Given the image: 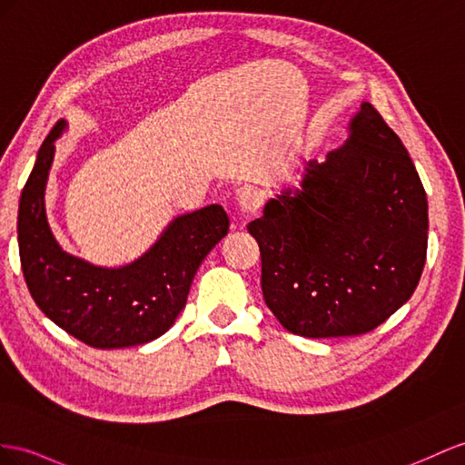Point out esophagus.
I'll return each instance as SVG.
<instances>
[{"mask_svg": "<svg viewBox=\"0 0 465 465\" xmlns=\"http://www.w3.org/2000/svg\"><path fill=\"white\" fill-rule=\"evenodd\" d=\"M235 202H237V206H240V210L245 213V216H249V213H253L261 206L263 198H261L257 190L243 186L235 193Z\"/></svg>", "mask_w": 465, "mask_h": 465, "instance_id": "obj_1", "label": "esophagus"}]
</instances>
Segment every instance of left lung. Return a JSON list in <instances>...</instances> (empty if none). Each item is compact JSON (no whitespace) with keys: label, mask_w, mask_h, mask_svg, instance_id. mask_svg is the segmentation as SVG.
Masks as SVG:
<instances>
[{"label":"left lung","mask_w":465,"mask_h":465,"mask_svg":"<svg viewBox=\"0 0 465 465\" xmlns=\"http://www.w3.org/2000/svg\"><path fill=\"white\" fill-rule=\"evenodd\" d=\"M269 311L296 336H360L383 324L420 281L428 202L402 141L369 102L324 163L247 225Z\"/></svg>","instance_id":"1"}]
</instances>
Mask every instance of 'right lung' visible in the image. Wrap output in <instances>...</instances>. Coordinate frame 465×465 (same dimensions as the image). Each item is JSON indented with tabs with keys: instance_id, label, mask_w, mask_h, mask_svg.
<instances>
[{
	"instance_id": "1",
	"label": "right lung",
	"mask_w": 465,
	"mask_h": 465,
	"mask_svg": "<svg viewBox=\"0 0 465 465\" xmlns=\"http://www.w3.org/2000/svg\"><path fill=\"white\" fill-rule=\"evenodd\" d=\"M61 119L43 141L19 200L17 242L33 301L70 336L114 350L163 336L186 304L204 257L228 235L220 204L176 216L145 253L122 267H100L70 255L56 242L45 210V190Z\"/></svg>"
}]
</instances>
